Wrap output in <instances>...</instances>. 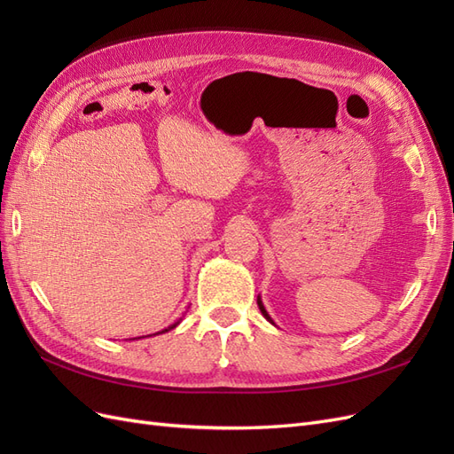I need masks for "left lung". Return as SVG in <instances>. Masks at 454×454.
I'll use <instances>...</instances> for the list:
<instances>
[{
	"instance_id": "obj_1",
	"label": "left lung",
	"mask_w": 454,
	"mask_h": 454,
	"mask_svg": "<svg viewBox=\"0 0 454 454\" xmlns=\"http://www.w3.org/2000/svg\"><path fill=\"white\" fill-rule=\"evenodd\" d=\"M257 307H259V310H261V314H263L265 316V318L270 322V324H274L272 322V318H270V316H269V312L265 310V307H263V303H261V297H257Z\"/></svg>"
}]
</instances>
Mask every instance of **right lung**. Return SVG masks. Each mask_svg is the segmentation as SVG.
Returning <instances> with one entry per match:
<instances>
[{
	"label": "right lung",
	"mask_w": 454,
	"mask_h": 454,
	"mask_svg": "<svg viewBox=\"0 0 454 454\" xmlns=\"http://www.w3.org/2000/svg\"><path fill=\"white\" fill-rule=\"evenodd\" d=\"M177 324H180V322H176V324H172V325H170L168 329H162V332H160V333H164V332H170V329H174V327H176ZM155 335H157V333H155ZM138 339H140V337H138Z\"/></svg>",
	"instance_id": "1"
}]
</instances>
